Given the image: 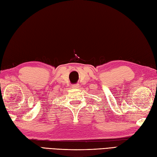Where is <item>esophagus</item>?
Here are the masks:
<instances>
[{
  "label": "esophagus",
  "mask_w": 157,
  "mask_h": 157,
  "mask_svg": "<svg viewBox=\"0 0 157 157\" xmlns=\"http://www.w3.org/2000/svg\"><path fill=\"white\" fill-rule=\"evenodd\" d=\"M73 86V88H79V84H74V85H73L72 86Z\"/></svg>",
  "instance_id": "34e87169"
}]
</instances>
